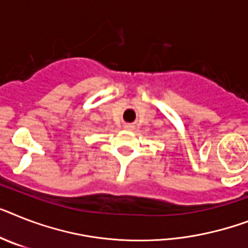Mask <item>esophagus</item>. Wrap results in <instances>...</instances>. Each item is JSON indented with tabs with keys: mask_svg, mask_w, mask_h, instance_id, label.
<instances>
[{
	"mask_svg": "<svg viewBox=\"0 0 248 248\" xmlns=\"http://www.w3.org/2000/svg\"><path fill=\"white\" fill-rule=\"evenodd\" d=\"M133 128H134V126H133L132 124H126L125 125V129H128V130H133Z\"/></svg>",
	"mask_w": 248,
	"mask_h": 248,
	"instance_id": "1",
	"label": "esophagus"
}]
</instances>
